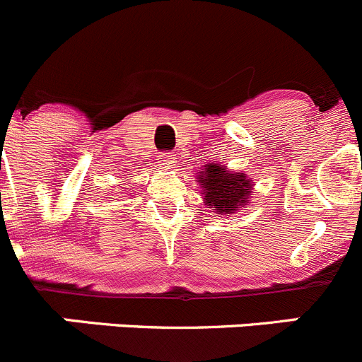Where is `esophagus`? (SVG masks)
<instances>
[{
	"label": "esophagus",
	"mask_w": 362,
	"mask_h": 362,
	"mask_svg": "<svg viewBox=\"0 0 362 362\" xmlns=\"http://www.w3.org/2000/svg\"><path fill=\"white\" fill-rule=\"evenodd\" d=\"M160 165L163 168H172L175 165V158L172 153H161L160 154Z\"/></svg>",
	"instance_id": "obj_1"
}]
</instances>
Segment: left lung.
Masks as SVG:
<instances>
[{
  "mask_svg": "<svg viewBox=\"0 0 362 362\" xmlns=\"http://www.w3.org/2000/svg\"><path fill=\"white\" fill-rule=\"evenodd\" d=\"M206 174H202V187L204 199L209 208L215 209L218 215L222 213H235L236 208L245 204V199L250 194L249 179L245 174H230L218 165H206Z\"/></svg>",
  "mask_w": 362,
  "mask_h": 362,
  "instance_id": "8db88e82",
  "label": "left lung"
}]
</instances>
